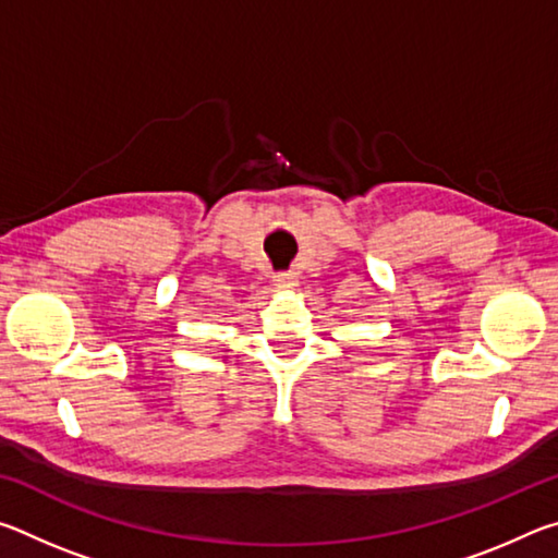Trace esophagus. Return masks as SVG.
I'll use <instances>...</instances> for the list:
<instances>
[{
	"instance_id": "esophagus-1",
	"label": "esophagus",
	"mask_w": 558,
	"mask_h": 558,
	"mask_svg": "<svg viewBox=\"0 0 558 558\" xmlns=\"http://www.w3.org/2000/svg\"><path fill=\"white\" fill-rule=\"evenodd\" d=\"M276 286L282 288V290L295 288V286H298V276H295V272H278V276H276Z\"/></svg>"
}]
</instances>
